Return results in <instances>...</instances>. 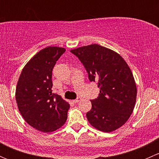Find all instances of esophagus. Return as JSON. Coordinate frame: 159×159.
I'll return each instance as SVG.
<instances>
[{
  "label": "esophagus",
  "instance_id": "obj_1",
  "mask_svg": "<svg viewBox=\"0 0 159 159\" xmlns=\"http://www.w3.org/2000/svg\"><path fill=\"white\" fill-rule=\"evenodd\" d=\"M81 100V98L78 97V98H77L76 99H75V100H73V102H74V103H78V102H80Z\"/></svg>",
  "mask_w": 159,
  "mask_h": 159
}]
</instances>
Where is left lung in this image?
<instances>
[{
    "instance_id": "left-lung-1",
    "label": "left lung",
    "mask_w": 159,
    "mask_h": 159,
    "mask_svg": "<svg viewBox=\"0 0 159 159\" xmlns=\"http://www.w3.org/2000/svg\"><path fill=\"white\" fill-rule=\"evenodd\" d=\"M89 74L90 81H97L100 94L91 100L86 116L99 131L111 132L125 125L132 113L137 88L132 72L120 54L94 44L70 50Z\"/></svg>"
}]
</instances>
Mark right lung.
<instances>
[{
    "mask_svg": "<svg viewBox=\"0 0 159 159\" xmlns=\"http://www.w3.org/2000/svg\"><path fill=\"white\" fill-rule=\"evenodd\" d=\"M65 48L47 47L26 64L19 77L15 98L25 121L42 132L60 129L66 121L70 105L52 93V70Z\"/></svg>",
    "mask_w": 159,
    "mask_h": 159,
    "instance_id": "add662e5",
    "label": "right lung"
}]
</instances>
